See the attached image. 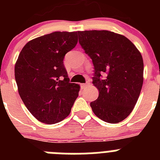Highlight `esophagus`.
<instances>
[{"label": "esophagus", "instance_id": "esophagus-1", "mask_svg": "<svg viewBox=\"0 0 160 160\" xmlns=\"http://www.w3.org/2000/svg\"><path fill=\"white\" fill-rule=\"evenodd\" d=\"M89 85V83H83V84H81V87L82 88H86Z\"/></svg>", "mask_w": 160, "mask_h": 160}]
</instances>
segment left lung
I'll use <instances>...</instances> for the list:
<instances>
[{
    "label": "left lung",
    "instance_id": "left-lung-1",
    "mask_svg": "<svg viewBox=\"0 0 160 160\" xmlns=\"http://www.w3.org/2000/svg\"><path fill=\"white\" fill-rule=\"evenodd\" d=\"M79 43L92 59L98 98L90 102L98 118L118 123L133 111L143 83V60L125 36L109 30L78 31ZM105 72L106 79L100 78Z\"/></svg>",
    "mask_w": 160,
    "mask_h": 160
}]
</instances>
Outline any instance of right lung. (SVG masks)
I'll return each instance as SVG.
<instances>
[{"instance_id":"add662e5","label":"right lung","mask_w":160,"mask_h":160,"mask_svg":"<svg viewBox=\"0 0 160 160\" xmlns=\"http://www.w3.org/2000/svg\"><path fill=\"white\" fill-rule=\"evenodd\" d=\"M78 43L77 32H53L25 44L15 64L18 93L40 122L54 124L70 114L80 86L70 83L63 59Z\"/></svg>"}]
</instances>
